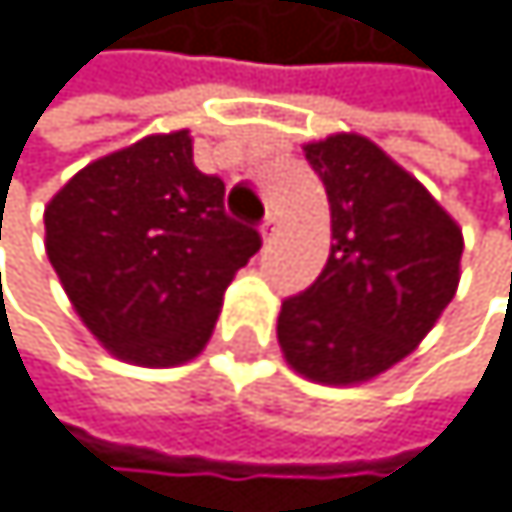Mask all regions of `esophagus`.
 <instances>
[{
    "instance_id": "esophagus-1",
    "label": "esophagus",
    "mask_w": 512,
    "mask_h": 512,
    "mask_svg": "<svg viewBox=\"0 0 512 512\" xmlns=\"http://www.w3.org/2000/svg\"><path fill=\"white\" fill-rule=\"evenodd\" d=\"M261 232H264L267 242H274V235L280 232V216H277V213H267V216H264V226H261Z\"/></svg>"
}]
</instances>
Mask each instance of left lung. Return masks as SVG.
Masks as SVG:
<instances>
[{
	"mask_svg": "<svg viewBox=\"0 0 512 512\" xmlns=\"http://www.w3.org/2000/svg\"><path fill=\"white\" fill-rule=\"evenodd\" d=\"M302 152L328 191L334 245L309 290L283 299L277 337L306 379L366 382L405 360L456 296L462 229L366 136Z\"/></svg>",
	"mask_w": 512,
	"mask_h": 512,
	"instance_id": "obj_1",
	"label": "left lung"
}]
</instances>
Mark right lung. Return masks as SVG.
<instances>
[{
	"instance_id": "add662e5",
	"label": "right lung",
	"mask_w": 512,
	"mask_h": 512,
	"mask_svg": "<svg viewBox=\"0 0 512 512\" xmlns=\"http://www.w3.org/2000/svg\"><path fill=\"white\" fill-rule=\"evenodd\" d=\"M47 258L98 341L120 360L197 357L261 232L226 213V184L194 165L187 130L85 165L44 213Z\"/></svg>"
}]
</instances>
